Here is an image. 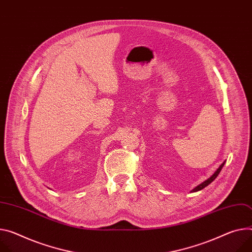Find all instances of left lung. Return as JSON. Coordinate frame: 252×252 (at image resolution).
Here are the masks:
<instances>
[{
  "instance_id": "obj_1",
  "label": "left lung",
  "mask_w": 252,
  "mask_h": 252,
  "mask_svg": "<svg viewBox=\"0 0 252 252\" xmlns=\"http://www.w3.org/2000/svg\"><path fill=\"white\" fill-rule=\"evenodd\" d=\"M224 164H225V161L220 165V167L215 171V173L210 177V178H208L207 180H206V181H204L203 183H201V184L200 185H198L197 187H195L191 192H197V191H200V190H202V189H204L205 187H207L209 184H210V183H212L216 178H217V176L219 175V173H220V171L222 170V168H223V166H224Z\"/></svg>"
}]
</instances>
